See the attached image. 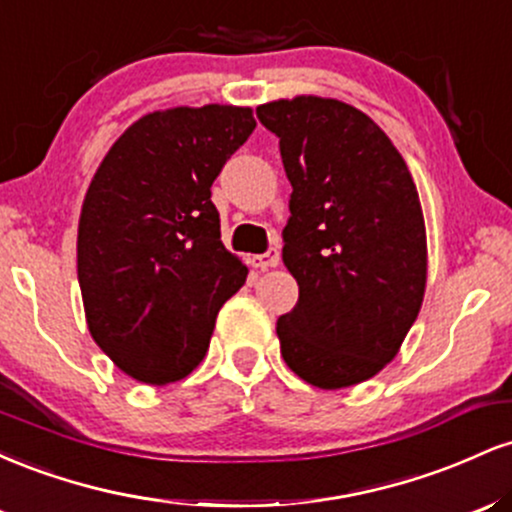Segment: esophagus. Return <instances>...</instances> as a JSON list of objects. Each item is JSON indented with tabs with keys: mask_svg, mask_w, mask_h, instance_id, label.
Wrapping results in <instances>:
<instances>
[{
	"mask_svg": "<svg viewBox=\"0 0 512 512\" xmlns=\"http://www.w3.org/2000/svg\"><path fill=\"white\" fill-rule=\"evenodd\" d=\"M279 260H281L279 248H269L267 252H264V255H255V257H252V267H257V269H269V267H276V264H279Z\"/></svg>",
	"mask_w": 512,
	"mask_h": 512,
	"instance_id": "34e87169",
	"label": "esophagus"
}]
</instances>
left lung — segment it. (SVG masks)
Listing matches in <instances>:
<instances>
[{
    "mask_svg": "<svg viewBox=\"0 0 512 512\" xmlns=\"http://www.w3.org/2000/svg\"><path fill=\"white\" fill-rule=\"evenodd\" d=\"M257 117L293 187L281 236L298 303L276 322L281 356L322 390L363 383L397 356L424 301L419 192L387 134L351 105L298 96Z\"/></svg>",
    "mask_w": 512,
    "mask_h": 512,
    "instance_id": "left-lung-1",
    "label": "left lung"
}]
</instances>
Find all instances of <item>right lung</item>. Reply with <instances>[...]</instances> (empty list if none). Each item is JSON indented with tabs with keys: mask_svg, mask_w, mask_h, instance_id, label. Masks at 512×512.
Returning <instances> with one entry per match:
<instances>
[{
	"mask_svg": "<svg viewBox=\"0 0 512 512\" xmlns=\"http://www.w3.org/2000/svg\"><path fill=\"white\" fill-rule=\"evenodd\" d=\"M250 108L144 115L103 158L79 219L76 269L96 344L139 383L185 378L248 267L221 243L211 185L255 129Z\"/></svg>",
	"mask_w": 512,
	"mask_h": 512,
	"instance_id": "right-lung-1",
	"label": "right lung"
}]
</instances>
